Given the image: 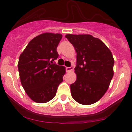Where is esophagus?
Masks as SVG:
<instances>
[{"label": "esophagus", "mask_w": 132, "mask_h": 132, "mask_svg": "<svg viewBox=\"0 0 132 132\" xmlns=\"http://www.w3.org/2000/svg\"><path fill=\"white\" fill-rule=\"evenodd\" d=\"M73 67H66V71L67 72H69V71H73Z\"/></svg>", "instance_id": "1"}]
</instances>
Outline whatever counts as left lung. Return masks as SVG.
<instances>
[{
    "label": "left lung",
    "mask_w": 132,
    "mask_h": 132,
    "mask_svg": "<svg viewBox=\"0 0 132 132\" xmlns=\"http://www.w3.org/2000/svg\"><path fill=\"white\" fill-rule=\"evenodd\" d=\"M77 52V80L70 85L75 101L84 105L98 101L106 93L114 75L110 50L91 35L67 34Z\"/></svg>",
    "instance_id": "left-lung-1"
}]
</instances>
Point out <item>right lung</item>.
Segmentation results:
<instances>
[{"label":"right lung","instance_id":"1","mask_svg":"<svg viewBox=\"0 0 132 132\" xmlns=\"http://www.w3.org/2000/svg\"><path fill=\"white\" fill-rule=\"evenodd\" d=\"M60 34L44 33L35 37L20 54L18 68L21 84L29 97L38 103L49 102L55 96L65 69L53 61Z\"/></svg>","mask_w":132,"mask_h":132}]
</instances>
